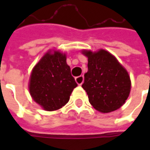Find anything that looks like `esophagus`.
Listing matches in <instances>:
<instances>
[{
  "instance_id": "esophagus-1",
  "label": "esophagus",
  "mask_w": 150,
  "mask_h": 150,
  "mask_svg": "<svg viewBox=\"0 0 150 150\" xmlns=\"http://www.w3.org/2000/svg\"><path fill=\"white\" fill-rule=\"evenodd\" d=\"M75 80H76V83L78 84V85H82L83 83V80L84 78L83 75H81V76H78L77 78H75Z\"/></svg>"
}]
</instances>
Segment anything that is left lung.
<instances>
[{"label": "left lung", "instance_id": "1", "mask_svg": "<svg viewBox=\"0 0 150 150\" xmlns=\"http://www.w3.org/2000/svg\"><path fill=\"white\" fill-rule=\"evenodd\" d=\"M88 57V72L84 74L83 88L96 110L110 112L123 106L129 95V73L114 56L101 49L83 52Z\"/></svg>", "mask_w": 150, "mask_h": 150}]
</instances>
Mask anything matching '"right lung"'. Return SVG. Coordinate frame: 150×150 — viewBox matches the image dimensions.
<instances>
[{"label":"right lung","mask_w":150,"mask_h":150,"mask_svg":"<svg viewBox=\"0 0 150 150\" xmlns=\"http://www.w3.org/2000/svg\"><path fill=\"white\" fill-rule=\"evenodd\" d=\"M66 55L47 52L32 69L29 91L33 100L47 111L57 110L69 101L78 84L67 64Z\"/></svg>","instance_id":"add662e5"}]
</instances>
